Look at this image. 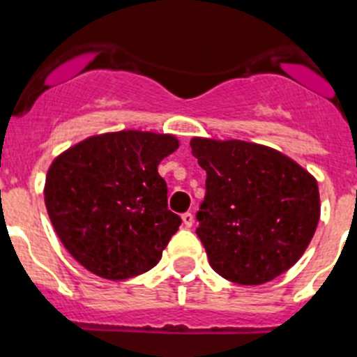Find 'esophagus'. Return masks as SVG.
<instances>
[{
	"label": "esophagus",
	"mask_w": 357,
	"mask_h": 357,
	"mask_svg": "<svg viewBox=\"0 0 357 357\" xmlns=\"http://www.w3.org/2000/svg\"><path fill=\"white\" fill-rule=\"evenodd\" d=\"M181 219H183V225L187 226V228H190V226L194 225V215H192L190 212L183 213V215H181Z\"/></svg>",
	"instance_id": "obj_1"
}]
</instances>
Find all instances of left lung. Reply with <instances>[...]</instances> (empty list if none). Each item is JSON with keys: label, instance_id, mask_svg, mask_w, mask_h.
Returning <instances> with one entry per match:
<instances>
[{"label": "left lung", "instance_id": "left-lung-1", "mask_svg": "<svg viewBox=\"0 0 357 357\" xmlns=\"http://www.w3.org/2000/svg\"><path fill=\"white\" fill-rule=\"evenodd\" d=\"M190 147L206 170L196 234L213 271L243 286L286 273L320 221L316 179L266 145L192 138Z\"/></svg>", "mask_w": 357, "mask_h": 357}]
</instances>
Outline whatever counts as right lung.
Wrapping results in <instances>:
<instances>
[{"mask_svg":"<svg viewBox=\"0 0 357 357\" xmlns=\"http://www.w3.org/2000/svg\"><path fill=\"white\" fill-rule=\"evenodd\" d=\"M178 147L172 135L105 132L52 161L46 210L80 266L107 280H126L160 262L181 217L167 206V183L158 165Z\"/></svg>","mask_w":357,"mask_h":357,"instance_id":"right-lung-1","label":"right lung"}]
</instances>
